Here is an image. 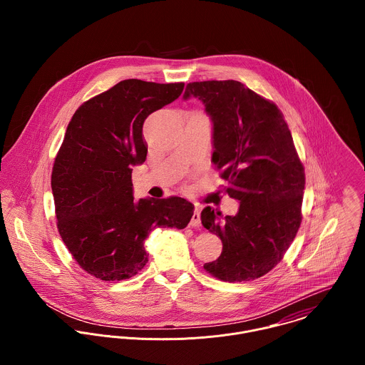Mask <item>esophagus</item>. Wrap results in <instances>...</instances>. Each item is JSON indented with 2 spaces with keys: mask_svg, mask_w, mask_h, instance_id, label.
I'll return each mask as SVG.
<instances>
[{
  "mask_svg": "<svg viewBox=\"0 0 365 365\" xmlns=\"http://www.w3.org/2000/svg\"><path fill=\"white\" fill-rule=\"evenodd\" d=\"M191 226L192 227H200L201 226V212L197 207L194 209V215L191 217Z\"/></svg>",
  "mask_w": 365,
  "mask_h": 365,
  "instance_id": "obj_1",
  "label": "esophagus"
}]
</instances>
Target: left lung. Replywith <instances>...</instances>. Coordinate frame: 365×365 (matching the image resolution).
<instances>
[{"label":"left lung","instance_id":"8db88e82","mask_svg":"<svg viewBox=\"0 0 365 365\" xmlns=\"http://www.w3.org/2000/svg\"><path fill=\"white\" fill-rule=\"evenodd\" d=\"M212 120V161L240 202L235 216L207 207L204 227L223 249L204 268L227 282L260 278L282 260L299 229L305 171L288 125L274 103L235 80L187 84Z\"/></svg>","mask_w":365,"mask_h":365}]
</instances>
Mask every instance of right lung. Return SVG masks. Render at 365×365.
<instances>
[{"label":"right lung","instance_id":"1","mask_svg":"<svg viewBox=\"0 0 365 365\" xmlns=\"http://www.w3.org/2000/svg\"><path fill=\"white\" fill-rule=\"evenodd\" d=\"M184 83L123 80L73 115L52 171L58 233L73 259L103 281L136 275L149 261L156 227L184 229L194 205L184 198L133 201L132 167L145 163V119L175 101Z\"/></svg>","mask_w":365,"mask_h":365}]
</instances>
